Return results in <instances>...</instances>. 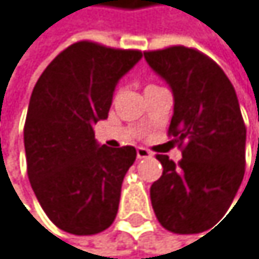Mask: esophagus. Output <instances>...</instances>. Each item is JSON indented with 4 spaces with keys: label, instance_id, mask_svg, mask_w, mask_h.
Segmentation results:
<instances>
[{
    "label": "esophagus",
    "instance_id": "obj_1",
    "mask_svg": "<svg viewBox=\"0 0 259 259\" xmlns=\"http://www.w3.org/2000/svg\"><path fill=\"white\" fill-rule=\"evenodd\" d=\"M137 156H138V159L150 158V156H152V152L147 150V149H144V147H138V149H137Z\"/></svg>",
    "mask_w": 259,
    "mask_h": 259
}]
</instances>
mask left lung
<instances>
[{
  "instance_id": "left-lung-1",
  "label": "left lung",
  "mask_w": 259,
  "mask_h": 259,
  "mask_svg": "<svg viewBox=\"0 0 259 259\" xmlns=\"http://www.w3.org/2000/svg\"><path fill=\"white\" fill-rule=\"evenodd\" d=\"M144 58L172 89L169 137L183 153L178 165L156 155L162 175L150 187L153 212L169 232H204L230 207L244 177L246 125L235 89L196 49L172 46Z\"/></svg>"
}]
</instances>
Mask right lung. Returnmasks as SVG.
Segmentation results:
<instances>
[{
  "instance_id": "right-lung-1",
  "label": "right lung",
  "mask_w": 259,
  "mask_h": 259,
  "mask_svg": "<svg viewBox=\"0 0 259 259\" xmlns=\"http://www.w3.org/2000/svg\"><path fill=\"white\" fill-rule=\"evenodd\" d=\"M141 57L140 50L79 41L33 87L24 124L27 175L49 220L67 233H100L118 213L137 150L100 146L94 124L107 118L118 81Z\"/></svg>"
}]
</instances>
